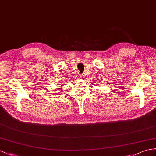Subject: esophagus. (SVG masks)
<instances>
[{"mask_svg": "<svg viewBox=\"0 0 156 156\" xmlns=\"http://www.w3.org/2000/svg\"><path fill=\"white\" fill-rule=\"evenodd\" d=\"M79 78L81 79H83V78H84V76H83V75H79Z\"/></svg>", "mask_w": 156, "mask_h": 156, "instance_id": "esophagus-1", "label": "esophagus"}]
</instances>
